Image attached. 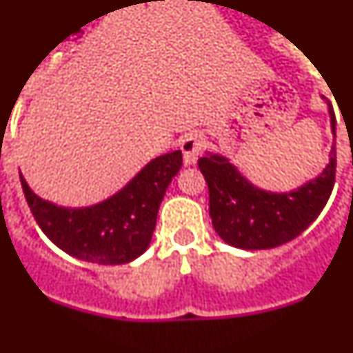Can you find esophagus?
<instances>
[{
	"label": "esophagus",
	"mask_w": 353,
	"mask_h": 353,
	"mask_svg": "<svg viewBox=\"0 0 353 353\" xmlns=\"http://www.w3.org/2000/svg\"><path fill=\"white\" fill-rule=\"evenodd\" d=\"M201 146H203V138H201L198 132L187 134L185 138L182 139L180 148H182L183 164H185V166H192V164H196L199 154H201Z\"/></svg>",
	"instance_id": "34e87169"
}]
</instances>
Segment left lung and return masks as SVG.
<instances>
[{
    "label": "left lung",
    "mask_w": 353,
    "mask_h": 353,
    "mask_svg": "<svg viewBox=\"0 0 353 353\" xmlns=\"http://www.w3.org/2000/svg\"><path fill=\"white\" fill-rule=\"evenodd\" d=\"M329 117L330 130L336 136L332 108ZM198 166L208 183L215 233L233 248L272 249L301 235L327 205L334 187L336 146L330 148L329 164L322 173L288 192L256 187L221 154L207 152Z\"/></svg>",
    "instance_id": "left-lung-1"
}]
</instances>
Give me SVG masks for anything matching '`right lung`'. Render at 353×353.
Here are the masks:
<instances>
[{
  "mask_svg": "<svg viewBox=\"0 0 353 353\" xmlns=\"http://www.w3.org/2000/svg\"><path fill=\"white\" fill-rule=\"evenodd\" d=\"M182 168V152L155 157L127 185L90 207H61L21 185L31 214L52 244L70 256L97 265H123L141 256L154 235L168 185Z\"/></svg>",
  "mask_w": 353,
  "mask_h": 353,
  "instance_id": "obj_1",
  "label": "right lung"
}]
</instances>
